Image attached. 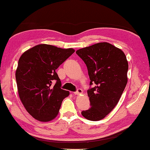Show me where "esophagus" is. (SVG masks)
<instances>
[{
  "label": "esophagus",
  "instance_id": "1",
  "mask_svg": "<svg viewBox=\"0 0 150 150\" xmlns=\"http://www.w3.org/2000/svg\"><path fill=\"white\" fill-rule=\"evenodd\" d=\"M82 93H83V90L81 89H80V88H79V89H77V91L74 92V94L75 95H79V94Z\"/></svg>",
  "mask_w": 150,
  "mask_h": 150
}]
</instances>
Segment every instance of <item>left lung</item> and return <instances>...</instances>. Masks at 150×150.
Returning a JSON list of instances; mask_svg holds the SVG:
<instances>
[{"instance_id":"1","label":"left lung","mask_w":150,"mask_h":150,"mask_svg":"<svg viewBox=\"0 0 150 150\" xmlns=\"http://www.w3.org/2000/svg\"><path fill=\"white\" fill-rule=\"evenodd\" d=\"M93 85L87 90L91 108L81 112L87 120L103 119L117 105L127 83L128 63L122 50L110 43L99 42L77 50Z\"/></svg>"}]
</instances>
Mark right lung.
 <instances>
[{
  "mask_svg": "<svg viewBox=\"0 0 150 150\" xmlns=\"http://www.w3.org/2000/svg\"><path fill=\"white\" fill-rule=\"evenodd\" d=\"M74 52L73 49L41 44L25 51L18 60L15 75L19 97L28 113L40 122L55 118L69 95L61 89L55 70Z\"/></svg>",
  "mask_w": 150,
  "mask_h": 150,
  "instance_id": "right-lung-1",
  "label": "right lung"
}]
</instances>
